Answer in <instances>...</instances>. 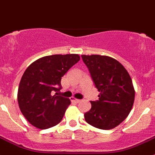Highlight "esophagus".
Returning a JSON list of instances; mask_svg holds the SVG:
<instances>
[{
    "instance_id": "esophagus-1",
    "label": "esophagus",
    "mask_w": 155,
    "mask_h": 155,
    "mask_svg": "<svg viewBox=\"0 0 155 155\" xmlns=\"http://www.w3.org/2000/svg\"><path fill=\"white\" fill-rule=\"evenodd\" d=\"M72 101H73V102L76 103V104H79V103L81 102V100H79V99H73V100H72Z\"/></svg>"
}]
</instances>
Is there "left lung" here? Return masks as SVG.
Returning <instances> with one entry per match:
<instances>
[{"instance_id":"obj_1","label":"left lung","mask_w":155,"mask_h":155,"mask_svg":"<svg viewBox=\"0 0 155 155\" xmlns=\"http://www.w3.org/2000/svg\"><path fill=\"white\" fill-rule=\"evenodd\" d=\"M98 91L99 100L91 101L85 113L87 123L94 127L110 130L121 124L131 111L135 91L129 73L121 63L108 56L82 54Z\"/></svg>"}]
</instances>
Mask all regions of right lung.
Here are the masks:
<instances>
[{"label": "right lung", "mask_w": 155, "mask_h": 155, "mask_svg": "<svg viewBox=\"0 0 155 155\" xmlns=\"http://www.w3.org/2000/svg\"><path fill=\"white\" fill-rule=\"evenodd\" d=\"M80 60L77 54H53L33 62L20 81L18 103L26 119L40 129L57 125L70 104L58 95L61 77Z\"/></svg>", "instance_id": "right-lung-1"}]
</instances>
